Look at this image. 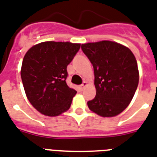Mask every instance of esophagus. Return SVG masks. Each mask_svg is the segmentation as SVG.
<instances>
[{"label":"esophagus","instance_id":"1","mask_svg":"<svg viewBox=\"0 0 157 157\" xmlns=\"http://www.w3.org/2000/svg\"><path fill=\"white\" fill-rule=\"evenodd\" d=\"M86 85H87V82H84L82 85H81V86H80V87H81V89H82V90H83V89H84V87L86 86Z\"/></svg>","mask_w":157,"mask_h":157}]
</instances>
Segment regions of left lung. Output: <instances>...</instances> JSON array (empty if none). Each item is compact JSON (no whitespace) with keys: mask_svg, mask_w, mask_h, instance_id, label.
<instances>
[{"mask_svg":"<svg viewBox=\"0 0 157 157\" xmlns=\"http://www.w3.org/2000/svg\"><path fill=\"white\" fill-rule=\"evenodd\" d=\"M92 64L96 94L87 102L90 111L103 117L117 116L133 98L139 82L137 62L131 50L102 40L82 45Z\"/></svg>","mask_w":157,"mask_h":157,"instance_id":"8db88e82","label":"left lung"}]
</instances>
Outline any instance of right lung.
Wrapping results in <instances>:
<instances>
[{
  "mask_svg": "<svg viewBox=\"0 0 157 157\" xmlns=\"http://www.w3.org/2000/svg\"><path fill=\"white\" fill-rule=\"evenodd\" d=\"M80 44L46 41L25 53L21 80L29 101L40 113L56 117L67 111L76 91L67 84V67Z\"/></svg>",
  "mask_w": 157,
  "mask_h": 157,
  "instance_id": "1",
  "label": "right lung"
}]
</instances>
